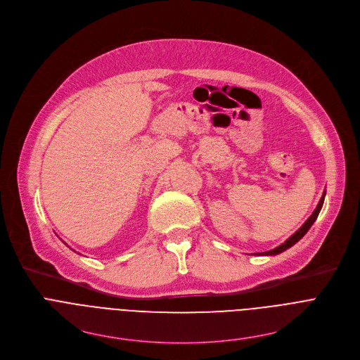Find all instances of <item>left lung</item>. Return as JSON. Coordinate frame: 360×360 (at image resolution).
Here are the masks:
<instances>
[{
  "label": "left lung",
  "instance_id": "8db88e82",
  "mask_svg": "<svg viewBox=\"0 0 360 360\" xmlns=\"http://www.w3.org/2000/svg\"><path fill=\"white\" fill-rule=\"evenodd\" d=\"M323 200H325V192H323V195H322V198H321V200H319V203H318V207H316V210L314 211V214L307 218V221L289 238V239H286L282 245H279V246H276L275 249H272V250H268V252H261V253H256V255H278V253H282L283 250H286V249H289L290 246H293L297 240H300L303 236H304V233L311 229V226L314 225V222L316 221V218H318V215H319V212H321V210H322V205H323Z\"/></svg>",
  "mask_w": 360,
  "mask_h": 360
}]
</instances>
